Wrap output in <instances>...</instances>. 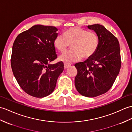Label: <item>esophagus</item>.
Segmentation results:
<instances>
[{
    "mask_svg": "<svg viewBox=\"0 0 132 132\" xmlns=\"http://www.w3.org/2000/svg\"><path fill=\"white\" fill-rule=\"evenodd\" d=\"M71 66V65H70V64H68V63H64V67H65V69H67L69 68V67Z\"/></svg>",
    "mask_w": 132,
    "mask_h": 132,
    "instance_id": "esophagus-1",
    "label": "esophagus"
}]
</instances>
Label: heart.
<instances>
[{"instance_id":"obj_1","label":"heart","mask_w":132,"mask_h":132,"mask_svg":"<svg viewBox=\"0 0 132 132\" xmlns=\"http://www.w3.org/2000/svg\"><path fill=\"white\" fill-rule=\"evenodd\" d=\"M100 39L96 32L88 31L80 27L67 29L63 35H57L53 40L55 48L64 53L71 45L72 50L63 54L60 60L71 63L84 59H89L96 53L99 47Z\"/></svg>"}]
</instances>
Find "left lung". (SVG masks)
I'll return each mask as SVG.
<instances>
[{"label":"left lung","mask_w":132,"mask_h":132,"mask_svg":"<svg viewBox=\"0 0 132 132\" xmlns=\"http://www.w3.org/2000/svg\"><path fill=\"white\" fill-rule=\"evenodd\" d=\"M88 27L98 36L99 47L90 59L75 65L78 71L75 85L82 96L94 97L106 93L115 82L121 67L120 50L118 39L103 26Z\"/></svg>","instance_id":"8db88e82"}]
</instances>
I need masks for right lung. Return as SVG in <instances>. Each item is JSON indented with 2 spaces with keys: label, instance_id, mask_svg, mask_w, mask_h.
<instances>
[{
  "label": "right lung",
  "instance_id": "add662e5",
  "mask_svg": "<svg viewBox=\"0 0 132 132\" xmlns=\"http://www.w3.org/2000/svg\"><path fill=\"white\" fill-rule=\"evenodd\" d=\"M57 30L54 26L36 24L20 33L13 43L12 71L20 87L32 97L51 94L63 71L62 61L50 63L57 58L53 45Z\"/></svg>",
  "mask_w": 132,
  "mask_h": 132
}]
</instances>
